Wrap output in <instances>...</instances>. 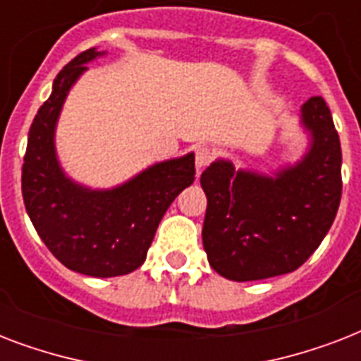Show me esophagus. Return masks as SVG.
<instances>
[{
	"label": "esophagus",
	"instance_id": "esophagus-1",
	"mask_svg": "<svg viewBox=\"0 0 361 361\" xmlns=\"http://www.w3.org/2000/svg\"><path fill=\"white\" fill-rule=\"evenodd\" d=\"M212 159H214V152H212L209 147H197V152H195V163H197L198 170H202L204 166H208V164L212 163Z\"/></svg>",
	"mask_w": 361,
	"mask_h": 361
}]
</instances>
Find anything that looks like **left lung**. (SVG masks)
<instances>
[{
	"instance_id": "1",
	"label": "left lung",
	"mask_w": 361,
	"mask_h": 361,
	"mask_svg": "<svg viewBox=\"0 0 361 361\" xmlns=\"http://www.w3.org/2000/svg\"><path fill=\"white\" fill-rule=\"evenodd\" d=\"M305 157L271 176L217 159L200 176L208 208L202 241L209 266L231 281L290 274L330 231L341 202V142L322 97L302 106Z\"/></svg>"
}]
</instances>
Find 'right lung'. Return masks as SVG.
Wrapping results in <instances>:
<instances>
[{"instance_id":"right-lung-1","label":"right lung","mask_w":361,"mask_h":361,"mask_svg":"<svg viewBox=\"0 0 361 361\" xmlns=\"http://www.w3.org/2000/svg\"><path fill=\"white\" fill-rule=\"evenodd\" d=\"M90 48L54 80L30 127L22 195L35 226L65 268L92 277H116L140 268L164 212L195 181V155L157 163L114 189L93 191L69 180L56 157L54 133L67 93L97 56Z\"/></svg>"}]
</instances>
